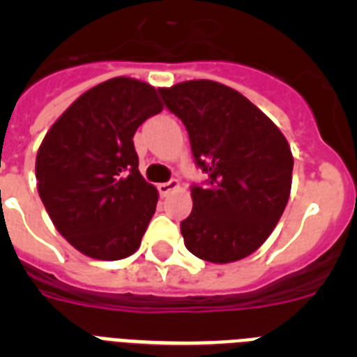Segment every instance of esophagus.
<instances>
[{
    "label": "esophagus",
    "mask_w": 357,
    "mask_h": 357,
    "mask_svg": "<svg viewBox=\"0 0 357 357\" xmlns=\"http://www.w3.org/2000/svg\"><path fill=\"white\" fill-rule=\"evenodd\" d=\"M178 188V181H175V178H172V181L168 182H162V184L157 185V189H159V195L160 197H168L172 191H175V189Z\"/></svg>",
    "instance_id": "obj_1"
}]
</instances>
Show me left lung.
I'll return each mask as SVG.
<instances>
[{
  "mask_svg": "<svg viewBox=\"0 0 357 357\" xmlns=\"http://www.w3.org/2000/svg\"><path fill=\"white\" fill-rule=\"evenodd\" d=\"M184 123L195 164L207 181L191 185L184 245L211 263H232L272 234L288 204L293 157L282 132L238 91L213 80L159 89Z\"/></svg>",
  "mask_w": 357,
  "mask_h": 357,
  "instance_id": "8db88e82",
  "label": "left lung"
}]
</instances>
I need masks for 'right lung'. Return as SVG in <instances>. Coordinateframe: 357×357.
<instances>
[{"label": "right lung", "instance_id": "obj_1", "mask_svg": "<svg viewBox=\"0 0 357 357\" xmlns=\"http://www.w3.org/2000/svg\"><path fill=\"white\" fill-rule=\"evenodd\" d=\"M160 110L151 85L110 78L71 103L44 137L36 160L39 197L82 254L118 261L139 248L159 195L139 173L134 134Z\"/></svg>", "mask_w": 357, "mask_h": 357}]
</instances>
